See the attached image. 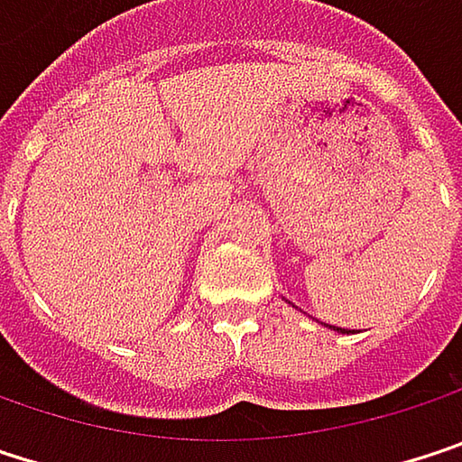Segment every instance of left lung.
Wrapping results in <instances>:
<instances>
[{"label": "left lung", "mask_w": 462, "mask_h": 462, "mask_svg": "<svg viewBox=\"0 0 462 462\" xmlns=\"http://www.w3.org/2000/svg\"><path fill=\"white\" fill-rule=\"evenodd\" d=\"M331 328H337V326H331ZM337 331H345V328H337Z\"/></svg>", "instance_id": "obj_1"}]
</instances>
